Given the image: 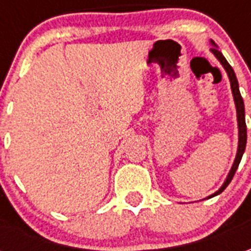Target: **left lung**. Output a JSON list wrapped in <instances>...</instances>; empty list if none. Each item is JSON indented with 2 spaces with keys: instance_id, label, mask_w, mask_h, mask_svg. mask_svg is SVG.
<instances>
[{
  "instance_id": "obj_1",
  "label": "left lung",
  "mask_w": 251,
  "mask_h": 251,
  "mask_svg": "<svg viewBox=\"0 0 251 251\" xmlns=\"http://www.w3.org/2000/svg\"><path fill=\"white\" fill-rule=\"evenodd\" d=\"M211 52L214 53V56L219 60V63L222 64V67L225 68V71L227 72V76L230 79V86H231V93L232 97H234V103H235V109H237V121H238V149H237V154H235V160L232 163V167L230 169V172L227 175L226 180L225 183L222 184V187L216 192H214L210 196H207V199L210 198H214L216 195L222 194L227 185L230 184V181L234 177V175L237 172L238 165L241 163L242 160L243 153H245V148H246V141H248V133H246V122H245V104H243V99L241 97V93H239V84H238L237 76H235V72L232 70V67L228 64L225 56L222 55V52L218 50V46H216L214 41L211 40Z\"/></svg>"
}]
</instances>
